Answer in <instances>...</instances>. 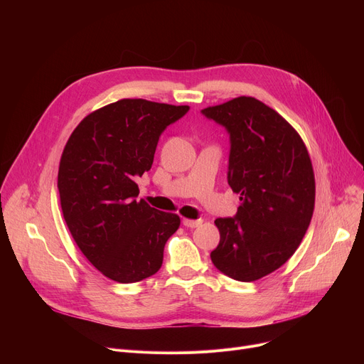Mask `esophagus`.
Instances as JSON below:
<instances>
[{
    "label": "esophagus",
    "instance_id": "1",
    "mask_svg": "<svg viewBox=\"0 0 364 364\" xmlns=\"http://www.w3.org/2000/svg\"><path fill=\"white\" fill-rule=\"evenodd\" d=\"M183 224L186 227H190V228H195L198 225L202 224V220H190V218H183Z\"/></svg>",
    "mask_w": 364,
    "mask_h": 364
}]
</instances>
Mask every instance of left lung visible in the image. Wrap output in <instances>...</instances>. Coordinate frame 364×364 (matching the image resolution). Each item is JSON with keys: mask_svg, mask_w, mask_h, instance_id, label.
<instances>
[{"mask_svg": "<svg viewBox=\"0 0 364 364\" xmlns=\"http://www.w3.org/2000/svg\"><path fill=\"white\" fill-rule=\"evenodd\" d=\"M230 134L228 184L240 195L235 218H217L211 259L225 276L254 282L298 250L310 225L316 181L298 131L274 109L240 95L202 110Z\"/></svg>", "mask_w": 364, "mask_h": 364, "instance_id": "obj_1", "label": "left lung"}]
</instances>
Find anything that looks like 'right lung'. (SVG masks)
Listing matches in <instances>:
<instances>
[{
    "label": "right lung",
    "instance_id": "1",
    "mask_svg": "<svg viewBox=\"0 0 364 364\" xmlns=\"http://www.w3.org/2000/svg\"><path fill=\"white\" fill-rule=\"evenodd\" d=\"M188 106L122 99L78 124L63 149L57 187L69 232L103 276L136 283L155 274L180 217L139 196L162 131Z\"/></svg>",
    "mask_w": 364,
    "mask_h": 364
}]
</instances>
